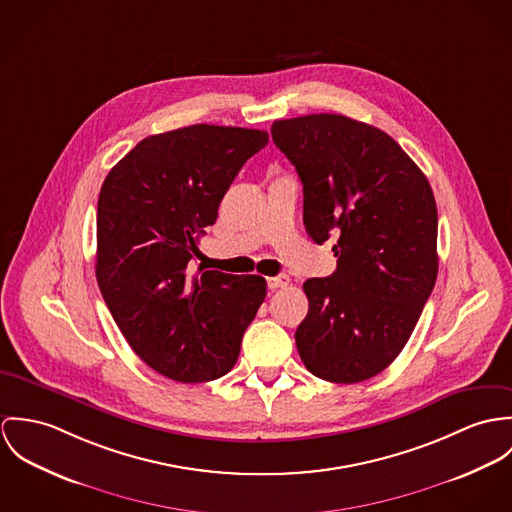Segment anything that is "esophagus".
Listing matches in <instances>:
<instances>
[{"label":"esophagus","instance_id":"esophagus-1","mask_svg":"<svg viewBox=\"0 0 512 512\" xmlns=\"http://www.w3.org/2000/svg\"><path fill=\"white\" fill-rule=\"evenodd\" d=\"M288 283H290V279H288L286 275H279V277H271V279H267L269 288H273V290H277V288H284V286H288Z\"/></svg>","mask_w":512,"mask_h":512}]
</instances>
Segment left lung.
<instances>
[{"mask_svg": "<svg viewBox=\"0 0 512 512\" xmlns=\"http://www.w3.org/2000/svg\"><path fill=\"white\" fill-rule=\"evenodd\" d=\"M271 135L300 176L308 235L336 241L338 269L302 286L300 359L330 383L371 379L397 359L436 284L430 182L391 135L345 115L279 119Z\"/></svg>", "mask_w": 512, "mask_h": 512, "instance_id": "obj_1", "label": "left lung"}]
</instances>
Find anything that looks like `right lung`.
<instances>
[{
    "label": "right lung",
    "mask_w": 512,
    "mask_h": 512,
    "mask_svg": "<svg viewBox=\"0 0 512 512\" xmlns=\"http://www.w3.org/2000/svg\"><path fill=\"white\" fill-rule=\"evenodd\" d=\"M267 143L261 129L180 127L145 137L102 184L98 286L131 349L172 381L226 375L267 296L259 275H192L233 178Z\"/></svg>",
    "instance_id": "1"
}]
</instances>
